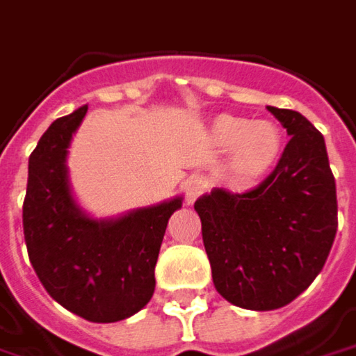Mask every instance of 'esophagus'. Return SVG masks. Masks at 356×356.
Wrapping results in <instances>:
<instances>
[{
    "instance_id": "obj_1",
    "label": "esophagus",
    "mask_w": 356,
    "mask_h": 356,
    "mask_svg": "<svg viewBox=\"0 0 356 356\" xmlns=\"http://www.w3.org/2000/svg\"><path fill=\"white\" fill-rule=\"evenodd\" d=\"M183 191H185L187 205H193L195 199L205 191V181H203V177H199V175H191V177L183 183Z\"/></svg>"
}]
</instances>
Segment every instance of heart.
I'll return each instance as SVG.
<instances>
[{"label":"heart","instance_id":"b5f03b06","mask_svg":"<svg viewBox=\"0 0 356 356\" xmlns=\"http://www.w3.org/2000/svg\"><path fill=\"white\" fill-rule=\"evenodd\" d=\"M213 145L229 149V173L237 183H253L269 173L283 153V133L267 119L221 113L211 121Z\"/></svg>","mask_w":356,"mask_h":356}]
</instances>
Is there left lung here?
<instances>
[{"label": "left lung", "mask_w": 356, "mask_h": 356, "mask_svg": "<svg viewBox=\"0 0 356 356\" xmlns=\"http://www.w3.org/2000/svg\"><path fill=\"white\" fill-rule=\"evenodd\" d=\"M291 141L249 193L211 189L195 201L213 285L231 305L273 311L315 281L337 233V187L325 137L293 109L267 107Z\"/></svg>", "instance_id": "8db88e82"}]
</instances>
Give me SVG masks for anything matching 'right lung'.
Masks as SVG:
<instances>
[{
    "label": "right lung",
    "instance_id": "obj_1",
    "mask_svg": "<svg viewBox=\"0 0 356 356\" xmlns=\"http://www.w3.org/2000/svg\"><path fill=\"white\" fill-rule=\"evenodd\" d=\"M86 113L87 105H81L55 119L29 155L25 245L55 301L91 323H117L151 301L163 235L183 195L115 217H93L81 207L67 157Z\"/></svg>",
    "mask_w": 356,
    "mask_h": 356
}]
</instances>
